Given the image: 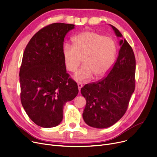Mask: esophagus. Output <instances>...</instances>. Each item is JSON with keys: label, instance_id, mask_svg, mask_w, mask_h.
<instances>
[{"label": "esophagus", "instance_id": "34e87169", "mask_svg": "<svg viewBox=\"0 0 157 157\" xmlns=\"http://www.w3.org/2000/svg\"><path fill=\"white\" fill-rule=\"evenodd\" d=\"M77 85H78V90H79V91H80V89H81V88L83 87V85L81 83H80V82H79V83H78V84H77Z\"/></svg>", "mask_w": 157, "mask_h": 157}]
</instances>
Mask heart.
<instances>
[{
	"label": "heart",
	"mask_w": 157,
	"mask_h": 157,
	"mask_svg": "<svg viewBox=\"0 0 157 157\" xmlns=\"http://www.w3.org/2000/svg\"><path fill=\"white\" fill-rule=\"evenodd\" d=\"M72 42L73 46L65 44L63 54L66 68L71 72L75 71L83 60L84 66L75 75V78L84 81L107 75L117 54V44L113 38L87 31L76 35Z\"/></svg>",
	"instance_id": "obj_1"
}]
</instances>
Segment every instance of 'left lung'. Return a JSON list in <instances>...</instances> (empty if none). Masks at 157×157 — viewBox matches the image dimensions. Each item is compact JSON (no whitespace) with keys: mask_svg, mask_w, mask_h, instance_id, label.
Masks as SVG:
<instances>
[{"mask_svg":"<svg viewBox=\"0 0 157 157\" xmlns=\"http://www.w3.org/2000/svg\"><path fill=\"white\" fill-rule=\"evenodd\" d=\"M117 37L123 36L110 25ZM121 48L113 69L97 82L86 84L81 93L86 100L83 118L87 124L105 128L117 122L127 110L136 87V58L125 39L119 41Z\"/></svg>","mask_w":157,"mask_h":157,"instance_id":"left-lung-1","label":"left lung"}]
</instances>
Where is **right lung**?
Instances as JSON below:
<instances>
[{"instance_id": "add662e5", "label": "right lung", "mask_w": 157, "mask_h": 157, "mask_svg": "<svg viewBox=\"0 0 157 157\" xmlns=\"http://www.w3.org/2000/svg\"><path fill=\"white\" fill-rule=\"evenodd\" d=\"M74 24L54 23L30 40L20 69V99L29 118L43 128L54 127L63 118V107L78 93L66 73L63 54L66 34Z\"/></svg>"}]
</instances>
